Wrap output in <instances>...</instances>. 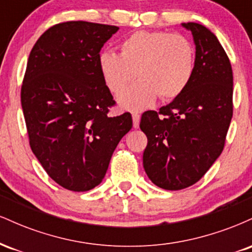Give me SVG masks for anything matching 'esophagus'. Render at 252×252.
<instances>
[{"instance_id":"34e87169","label":"esophagus","mask_w":252,"mask_h":252,"mask_svg":"<svg viewBox=\"0 0 252 252\" xmlns=\"http://www.w3.org/2000/svg\"><path fill=\"white\" fill-rule=\"evenodd\" d=\"M132 124H134V128H138V126H140V114H137V112H132Z\"/></svg>"}]
</instances>
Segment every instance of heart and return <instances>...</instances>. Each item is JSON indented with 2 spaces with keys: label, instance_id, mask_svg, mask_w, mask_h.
<instances>
[{
  "label": "heart",
  "instance_id": "obj_1",
  "mask_svg": "<svg viewBox=\"0 0 252 252\" xmlns=\"http://www.w3.org/2000/svg\"><path fill=\"white\" fill-rule=\"evenodd\" d=\"M120 56L102 52L100 76L110 92L121 94L135 79L140 80L118 98L123 109L149 108L160 96L174 99L184 94L194 73V47L186 36L163 31H138L123 40Z\"/></svg>",
  "mask_w": 252,
  "mask_h": 252
}]
</instances>
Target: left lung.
Returning a JSON list of instances; mask_svg holds the SVG:
<instances>
[{"mask_svg": "<svg viewBox=\"0 0 252 252\" xmlns=\"http://www.w3.org/2000/svg\"><path fill=\"white\" fill-rule=\"evenodd\" d=\"M195 45L194 73L184 94L160 111L141 117L148 138L143 167L153 184L168 190L199 181L224 149L233 105L230 60L205 26L187 22Z\"/></svg>", "mask_w": 252, "mask_h": 252, "instance_id": "left-lung-1", "label": "left lung"}]
</instances>
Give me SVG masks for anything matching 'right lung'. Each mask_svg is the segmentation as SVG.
Listing matches in <instances>:
<instances>
[{"label": "right lung", "instance_id": "obj_1", "mask_svg": "<svg viewBox=\"0 0 252 252\" xmlns=\"http://www.w3.org/2000/svg\"><path fill=\"white\" fill-rule=\"evenodd\" d=\"M120 28L67 21L48 28L32 48L21 105L32 152L58 185L73 192L102 182L118 142L131 129L129 112L110 117L114 97L98 57Z\"/></svg>", "mask_w": 252, "mask_h": 252}]
</instances>
